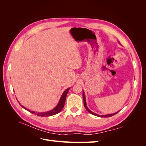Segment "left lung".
Masks as SVG:
<instances>
[{"label": "left lung", "mask_w": 146, "mask_h": 146, "mask_svg": "<svg viewBox=\"0 0 146 146\" xmlns=\"http://www.w3.org/2000/svg\"><path fill=\"white\" fill-rule=\"evenodd\" d=\"M119 44H120V42H119ZM83 99L84 106H85V107L86 110L87 111H88V112H89L90 113H91V114H93V115H94V116H98V117H111V116H112L114 115V114H117L119 111H120V110H119V111H117V112L114 113H112V114H105V115H99V114H96V113H94V112L91 111V110H90L89 108H88V107H87V105H86V102L85 94V92H84V91H83Z\"/></svg>", "instance_id": "1"}]
</instances>
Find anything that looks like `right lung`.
<instances>
[{
  "instance_id": "1",
  "label": "right lung",
  "mask_w": 146,
  "mask_h": 146,
  "mask_svg": "<svg viewBox=\"0 0 146 146\" xmlns=\"http://www.w3.org/2000/svg\"><path fill=\"white\" fill-rule=\"evenodd\" d=\"M70 90V88H68L66 89L63 92V94H61V98L59 100V102L58 104L56 105V107L50 111H46V112H36V111H31L30 110L27 109V108H25V107H24L23 105H22L19 102V101H17L19 102V104H20V105L23 108H24L25 110H27L28 111L32 113L33 114H36L38 116H42V117H47V116H53V115H55V114H57L60 113L61 110H62L63 108L64 107V105L65 104V100H66V96H67L68 92L69 91V90Z\"/></svg>"
}]
</instances>
